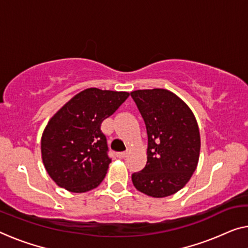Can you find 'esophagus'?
<instances>
[{"label": "esophagus", "mask_w": 248, "mask_h": 248, "mask_svg": "<svg viewBox=\"0 0 248 248\" xmlns=\"http://www.w3.org/2000/svg\"><path fill=\"white\" fill-rule=\"evenodd\" d=\"M125 156H127V151H123V153H118L117 154V157L120 158V159H123V158H124Z\"/></svg>", "instance_id": "esophagus-1"}]
</instances>
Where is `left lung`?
Wrapping results in <instances>:
<instances>
[{
  "instance_id": "obj_1",
  "label": "left lung",
  "mask_w": 248,
  "mask_h": 248,
  "mask_svg": "<svg viewBox=\"0 0 248 248\" xmlns=\"http://www.w3.org/2000/svg\"><path fill=\"white\" fill-rule=\"evenodd\" d=\"M130 94L148 135L147 164L132 173V183L137 190L151 197H167L182 189L197 167V121L189 107L166 89L136 90Z\"/></svg>"
}]
</instances>
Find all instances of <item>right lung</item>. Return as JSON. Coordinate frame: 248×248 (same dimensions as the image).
Here are the masks:
<instances>
[{"instance_id": "right-lung-1", "label": "right lung", "mask_w": 248, "mask_h": 248, "mask_svg": "<svg viewBox=\"0 0 248 248\" xmlns=\"http://www.w3.org/2000/svg\"><path fill=\"white\" fill-rule=\"evenodd\" d=\"M128 92L89 88L66 102L47 123L41 139L43 165L58 186L86 193L105 178L111 158L101 124Z\"/></svg>"}]
</instances>
